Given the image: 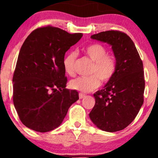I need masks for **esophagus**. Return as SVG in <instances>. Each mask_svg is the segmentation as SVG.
Segmentation results:
<instances>
[{
	"mask_svg": "<svg viewBox=\"0 0 158 158\" xmlns=\"http://www.w3.org/2000/svg\"><path fill=\"white\" fill-rule=\"evenodd\" d=\"M85 97V94H82V93H79V99H82V98H84Z\"/></svg>",
	"mask_w": 158,
	"mask_h": 158,
	"instance_id": "esophagus-1",
	"label": "esophagus"
}]
</instances>
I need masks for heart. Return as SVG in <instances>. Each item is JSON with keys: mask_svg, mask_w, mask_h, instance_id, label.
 Instances as JSON below:
<instances>
[{"mask_svg": "<svg viewBox=\"0 0 158 158\" xmlns=\"http://www.w3.org/2000/svg\"><path fill=\"white\" fill-rule=\"evenodd\" d=\"M82 52L93 61L90 70L91 75L72 79L70 86L72 89L87 93L97 89L100 85V79L106 83L112 79L116 71V60L114 56L108 54L106 47L98 43L88 45L83 48ZM77 58V54L75 52H69L63 59L64 71L69 76H73L75 73L74 67Z\"/></svg>", "mask_w": 158, "mask_h": 158, "instance_id": "heart-1", "label": "heart"}]
</instances>
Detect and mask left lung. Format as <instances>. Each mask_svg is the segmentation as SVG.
<instances>
[{"instance_id":"obj_1","label":"left lung","mask_w":158,"mask_h":158,"mask_svg":"<svg viewBox=\"0 0 158 158\" xmlns=\"http://www.w3.org/2000/svg\"><path fill=\"white\" fill-rule=\"evenodd\" d=\"M91 39L111 45L117 61L114 77L94 94L95 105L90 118L103 131H120L131 124L143 106V61L133 41L125 32L108 30L94 34Z\"/></svg>"}]
</instances>
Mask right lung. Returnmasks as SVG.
I'll list each match as a JSON object with an SVG mask.
<instances>
[{
  "label": "right lung",
  "instance_id": "add662e5",
  "mask_svg": "<svg viewBox=\"0 0 158 158\" xmlns=\"http://www.w3.org/2000/svg\"><path fill=\"white\" fill-rule=\"evenodd\" d=\"M82 35L48 25L35 29L23 42L12 77V99L27 128L39 132L55 129L79 99L77 90L65 88L63 59Z\"/></svg>",
  "mask_w": 158,
  "mask_h": 158
}]
</instances>
